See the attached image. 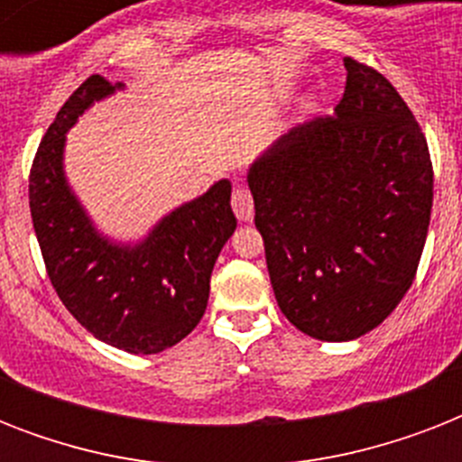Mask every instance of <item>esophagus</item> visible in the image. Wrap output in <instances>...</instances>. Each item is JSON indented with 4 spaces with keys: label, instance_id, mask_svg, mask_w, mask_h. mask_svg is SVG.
Returning a JSON list of instances; mask_svg holds the SVG:
<instances>
[{
    "label": "esophagus",
    "instance_id": "1",
    "mask_svg": "<svg viewBox=\"0 0 462 462\" xmlns=\"http://www.w3.org/2000/svg\"><path fill=\"white\" fill-rule=\"evenodd\" d=\"M232 210H235V216H237L242 223H249L254 217L252 191H249L245 184H237L235 191H232Z\"/></svg>",
    "mask_w": 462,
    "mask_h": 462
}]
</instances>
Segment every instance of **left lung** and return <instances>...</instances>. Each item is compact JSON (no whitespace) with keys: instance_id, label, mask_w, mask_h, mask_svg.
I'll list each match as a JSON object with an SVG mask.
<instances>
[{"instance_id":"obj_1","label":"left lung","mask_w":462,"mask_h":462,"mask_svg":"<svg viewBox=\"0 0 462 462\" xmlns=\"http://www.w3.org/2000/svg\"><path fill=\"white\" fill-rule=\"evenodd\" d=\"M330 117L290 129L249 167L278 307L328 343L376 328L415 281L434 170L415 115L376 69L345 57Z\"/></svg>"}]
</instances>
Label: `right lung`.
Returning <instances> with one entry per match:
<instances>
[{"mask_svg": "<svg viewBox=\"0 0 462 462\" xmlns=\"http://www.w3.org/2000/svg\"><path fill=\"white\" fill-rule=\"evenodd\" d=\"M125 88L93 74L69 96L31 167L32 227L52 288L83 328L134 355H155L201 321L210 273L237 227L227 180L167 213L139 245L96 230L64 174L67 132L90 105Z\"/></svg>", "mask_w": 462, "mask_h": 462, "instance_id": "add662e5", "label": "right lung"}]
</instances>
